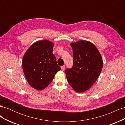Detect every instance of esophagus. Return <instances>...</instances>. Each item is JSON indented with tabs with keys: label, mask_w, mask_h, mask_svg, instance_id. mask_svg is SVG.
<instances>
[{
	"label": "esophagus",
	"mask_w": 125,
	"mask_h": 125,
	"mask_svg": "<svg viewBox=\"0 0 125 125\" xmlns=\"http://www.w3.org/2000/svg\"><path fill=\"white\" fill-rule=\"evenodd\" d=\"M65 68H66L65 66H63L61 67V69H62V71L65 70Z\"/></svg>",
	"instance_id": "esophagus-1"
}]
</instances>
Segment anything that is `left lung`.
<instances>
[{"label":"left lung","mask_w":125,"mask_h":125,"mask_svg":"<svg viewBox=\"0 0 125 125\" xmlns=\"http://www.w3.org/2000/svg\"><path fill=\"white\" fill-rule=\"evenodd\" d=\"M73 66L65 73L67 81L75 91L88 90L96 81L103 68V60L95 45L86 41L71 43Z\"/></svg>","instance_id":"8db88e82"}]
</instances>
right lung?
<instances>
[{"label": "right lung", "instance_id": "1", "mask_svg": "<svg viewBox=\"0 0 125 125\" xmlns=\"http://www.w3.org/2000/svg\"><path fill=\"white\" fill-rule=\"evenodd\" d=\"M54 45L47 40L36 42L23 56L22 67L25 77L30 85L37 90L47 87L61 69L52 54Z\"/></svg>", "mask_w": 125, "mask_h": 125}]
</instances>
